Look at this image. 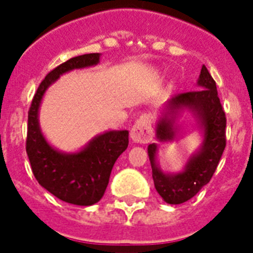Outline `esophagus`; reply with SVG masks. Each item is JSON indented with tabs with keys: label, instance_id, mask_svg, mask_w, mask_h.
<instances>
[{
	"label": "esophagus",
	"instance_id": "esophagus-1",
	"mask_svg": "<svg viewBox=\"0 0 253 253\" xmlns=\"http://www.w3.org/2000/svg\"><path fill=\"white\" fill-rule=\"evenodd\" d=\"M131 139L135 143H149L153 138V128H152V116L144 114L135 122L130 130Z\"/></svg>",
	"mask_w": 253,
	"mask_h": 253
}]
</instances>
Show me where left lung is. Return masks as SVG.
I'll return each instance as SVG.
<instances>
[{
    "instance_id": "1",
    "label": "left lung",
    "mask_w": 253,
    "mask_h": 253,
    "mask_svg": "<svg viewBox=\"0 0 253 253\" xmlns=\"http://www.w3.org/2000/svg\"><path fill=\"white\" fill-rule=\"evenodd\" d=\"M198 84L200 88L178 93L169 101V113L181 107H189L198 116L204 129V143L202 149L190 158L185 171L176 175L163 173L156 165V144L148 146V156L152 166L154 187L169 204H182L202 190L213 177L225 148V113L218 97L216 84L209 71L203 66ZM175 135L172 119L169 115L157 124V138L162 142L171 140Z\"/></svg>"
}]
</instances>
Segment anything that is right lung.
I'll return each instance as SVG.
<instances>
[{"label": "right lung", "mask_w": 253, "mask_h": 253, "mask_svg": "<svg viewBox=\"0 0 253 253\" xmlns=\"http://www.w3.org/2000/svg\"><path fill=\"white\" fill-rule=\"evenodd\" d=\"M99 60V53H90L71 58L55 67L39 84L28 113L26 153L35 178L60 200L84 207L95 204L104 196L114 163L128 148L129 131H107L91 140L78 153H60L49 146L40 131L38 110L45 90L60 75L95 66Z\"/></svg>", "instance_id": "add662e5"}]
</instances>
